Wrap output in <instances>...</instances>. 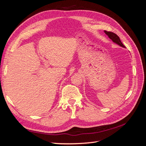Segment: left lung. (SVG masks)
<instances>
[{"label":"left lung","mask_w":146,"mask_h":146,"mask_svg":"<svg viewBox=\"0 0 146 146\" xmlns=\"http://www.w3.org/2000/svg\"><path fill=\"white\" fill-rule=\"evenodd\" d=\"M104 32L109 37L110 39H111L113 42L117 44H118L119 46H120L121 47H125L124 46H123V44L122 43V42L121 41L120 38H119V37L117 36L116 34L114 33L113 32H107V31H105V30L104 31Z\"/></svg>","instance_id":"1"}]
</instances>
